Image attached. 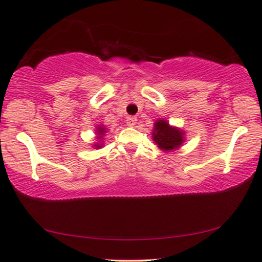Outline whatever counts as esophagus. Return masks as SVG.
I'll use <instances>...</instances> for the list:
<instances>
[{
    "label": "esophagus",
    "instance_id": "1",
    "mask_svg": "<svg viewBox=\"0 0 262 262\" xmlns=\"http://www.w3.org/2000/svg\"><path fill=\"white\" fill-rule=\"evenodd\" d=\"M137 124V118L134 117V116H128L126 117V125L130 126V127H134Z\"/></svg>",
    "mask_w": 262,
    "mask_h": 262
}]
</instances>
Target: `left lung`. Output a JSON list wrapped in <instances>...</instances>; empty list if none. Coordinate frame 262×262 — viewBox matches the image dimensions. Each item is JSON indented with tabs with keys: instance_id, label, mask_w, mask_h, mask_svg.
I'll use <instances>...</instances> for the list:
<instances>
[{
	"instance_id": "obj_1",
	"label": "left lung",
	"mask_w": 262,
	"mask_h": 262,
	"mask_svg": "<svg viewBox=\"0 0 262 262\" xmlns=\"http://www.w3.org/2000/svg\"><path fill=\"white\" fill-rule=\"evenodd\" d=\"M152 139L164 152H171L182 147L185 142V131L183 128L172 126L166 119L159 118L155 122L152 130Z\"/></svg>"
}]
</instances>
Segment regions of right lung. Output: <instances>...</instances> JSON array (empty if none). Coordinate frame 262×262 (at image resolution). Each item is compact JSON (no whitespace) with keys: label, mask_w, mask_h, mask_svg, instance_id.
<instances>
[{"label":"right lung","mask_w":262,"mask_h":262,"mask_svg":"<svg viewBox=\"0 0 262 262\" xmlns=\"http://www.w3.org/2000/svg\"><path fill=\"white\" fill-rule=\"evenodd\" d=\"M95 131H96V139L97 140H95V143L92 146L95 148H102L104 145V137L106 135L107 128L104 125H97L95 128Z\"/></svg>","instance_id":"right-lung-1"}]
</instances>
